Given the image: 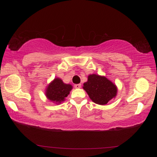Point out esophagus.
<instances>
[{
  "instance_id": "esophagus-1",
  "label": "esophagus",
  "mask_w": 157,
  "mask_h": 157,
  "mask_svg": "<svg viewBox=\"0 0 157 157\" xmlns=\"http://www.w3.org/2000/svg\"><path fill=\"white\" fill-rule=\"evenodd\" d=\"M80 87H81V84H75V88H80Z\"/></svg>"
}]
</instances>
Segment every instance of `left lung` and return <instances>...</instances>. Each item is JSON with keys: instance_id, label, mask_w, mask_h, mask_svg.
<instances>
[{"instance_id": "8db88e82", "label": "left lung", "mask_w": 157, "mask_h": 157, "mask_svg": "<svg viewBox=\"0 0 157 157\" xmlns=\"http://www.w3.org/2000/svg\"><path fill=\"white\" fill-rule=\"evenodd\" d=\"M82 88L94 103L101 105L115 98L118 92L117 86L111 80L96 74L89 75Z\"/></svg>"}]
</instances>
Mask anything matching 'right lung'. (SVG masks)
<instances>
[{"mask_svg":"<svg viewBox=\"0 0 157 157\" xmlns=\"http://www.w3.org/2000/svg\"><path fill=\"white\" fill-rule=\"evenodd\" d=\"M72 89V85L65 84L61 78L57 77L46 86L45 95L50 101L58 105L65 100V98Z\"/></svg>","mask_w":157,"mask_h":157,"instance_id":"right-lung-1","label":"right lung"}]
</instances>
